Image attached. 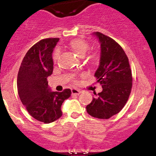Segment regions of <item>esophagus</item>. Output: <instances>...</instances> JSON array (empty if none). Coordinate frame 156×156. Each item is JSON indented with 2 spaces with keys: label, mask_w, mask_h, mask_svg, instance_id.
<instances>
[{
  "label": "esophagus",
  "mask_w": 156,
  "mask_h": 156,
  "mask_svg": "<svg viewBox=\"0 0 156 156\" xmlns=\"http://www.w3.org/2000/svg\"><path fill=\"white\" fill-rule=\"evenodd\" d=\"M81 93V91H80L79 90L75 89V88L72 89V95H79Z\"/></svg>",
  "instance_id": "34e87169"
}]
</instances>
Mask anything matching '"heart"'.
Instances as JSON below:
<instances>
[{"mask_svg": "<svg viewBox=\"0 0 156 156\" xmlns=\"http://www.w3.org/2000/svg\"><path fill=\"white\" fill-rule=\"evenodd\" d=\"M69 48L72 49L74 52H75L76 54H78V56L83 57V56H85L86 53L88 50V49L90 48L89 43L85 41L84 39L82 38H75L73 40L71 41L69 44ZM59 56V50H56V51L53 52V55H52V58H53V62H56L57 61L58 58ZM100 53L97 51H93L91 52L89 54L87 57V60L91 64H97L98 63L99 61H100ZM74 81L75 82V80H74Z\"/></svg>", "mask_w": 156, "mask_h": 156, "instance_id": "1", "label": "heart"}]
</instances>
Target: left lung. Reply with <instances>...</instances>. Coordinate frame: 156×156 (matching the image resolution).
Returning <instances> with one entry per match:
<instances>
[{
	"label": "left lung",
	"instance_id": "1",
	"mask_svg": "<svg viewBox=\"0 0 156 156\" xmlns=\"http://www.w3.org/2000/svg\"><path fill=\"white\" fill-rule=\"evenodd\" d=\"M101 46L99 68L94 76L103 87L102 92L87 105L90 115L108 119L118 114L126 104L132 88V73L128 58L122 47L111 37L94 33Z\"/></svg>",
	"mask_w": 156,
	"mask_h": 156
}]
</instances>
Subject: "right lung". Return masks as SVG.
Returning <instances> with one entry per match:
<instances>
[{
  "instance_id": "right-lung-1",
  "label": "right lung",
  "mask_w": 156,
  "mask_h": 156,
  "mask_svg": "<svg viewBox=\"0 0 156 156\" xmlns=\"http://www.w3.org/2000/svg\"><path fill=\"white\" fill-rule=\"evenodd\" d=\"M59 39H42L28 50L17 76V90L23 106L39 122L51 123L62 116L61 106L71 96V90H50L48 77L53 73L52 53Z\"/></svg>"
}]
</instances>
